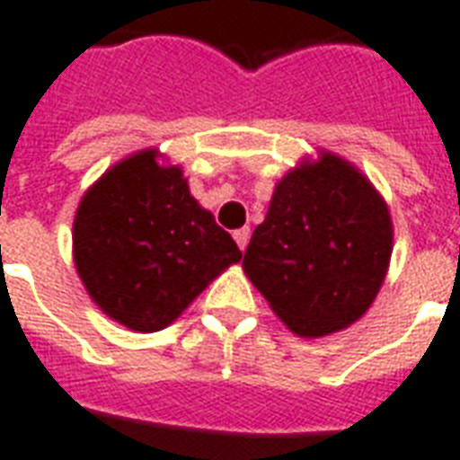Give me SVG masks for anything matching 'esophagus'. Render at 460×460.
<instances>
[{"instance_id": "esophagus-1", "label": "esophagus", "mask_w": 460, "mask_h": 460, "mask_svg": "<svg viewBox=\"0 0 460 460\" xmlns=\"http://www.w3.org/2000/svg\"><path fill=\"white\" fill-rule=\"evenodd\" d=\"M234 241H236V245L241 251H245V248H248V241H251V229L234 231Z\"/></svg>"}]
</instances>
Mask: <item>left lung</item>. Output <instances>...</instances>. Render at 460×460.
<instances>
[{"label":"left lung","instance_id":"8db88e82","mask_svg":"<svg viewBox=\"0 0 460 460\" xmlns=\"http://www.w3.org/2000/svg\"><path fill=\"white\" fill-rule=\"evenodd\" d=\"M394 253V222L381 192L332 152L275 185L243 272L299 338H323L359 321L376 299Z\"/></svg>","mask_w":460,"mask_h":460}]
</instances>
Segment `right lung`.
<instances>
[{
  "label": "right lung",
  "instance_id": "obj_1",
  "mask_svg": "<svg viewBox=\"0 0 460 460\" xmlns=\"http://www.w3.org/2000/svg\"><path fill=\"white\" fill-rule=\"evenodd\" d=\"M161 156L142 149L108 168L84 192L72 229L76 272L93 304L137 332L164 331L241 261L181 166Z\"/></svg>",
  "mask_w": 460,
  "mask_h": 460
}]
</instances>
